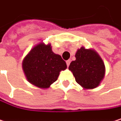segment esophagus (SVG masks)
<instances>
[{"mask_svg":"<svg viewBox=\"0 0 121 121\" xmlns=\"http://www.w3.org/2000/svg\"><path fill=\"white\" fill-rule=\"evenodd\" d=\"M70 63V60H68L66 61V64H67V66H68V67L69 66Z\"/></svg>","mask_w":121,"mask_h":121,"instance_id":"obj_1","label":"esophagus"}]
</instances>
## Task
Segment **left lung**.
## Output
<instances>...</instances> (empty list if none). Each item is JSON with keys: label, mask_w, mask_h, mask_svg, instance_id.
Listing matches in <instances>:
<instances>
[{"label": "left lung", "mask_w": 121, "mask_h": 121, "mask_svg": "<svg viewBox=\"0 0 121 121\" xmlns=\"http://www.w3.org/2000/svg\"><path fill=\"white\" fill-rule=\"evenodd\" d=\"M76 60L70 63L69 70L73 73L76 82L85 89L99 86L105 74L102 59L94 50L81 47L75 54Z\"/></svg>", "instance_id": "obj_1"}]
</instances>
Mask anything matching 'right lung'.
Returning a JSON list of instances; mask_svg holds the SVG:
<instances>
[{
    "label": "right lung",
    "instance_id": "right-lung-1",
    "mask_svg": "<svg viewBox=\"0 0 121 121\" xmlns=\"http://www.w3.org/2000/svg\"><path fill=\"white\" fill-rule=\"evenodd\" d=\"M22 68L31 84L45 89L57 80L60 72L65 70L67 65L60 55L52 51L51 44L41 43L26 56Z\"/></svg>",
    "mask_w": 121,
    "mask_h": 121
}]
</instances>
